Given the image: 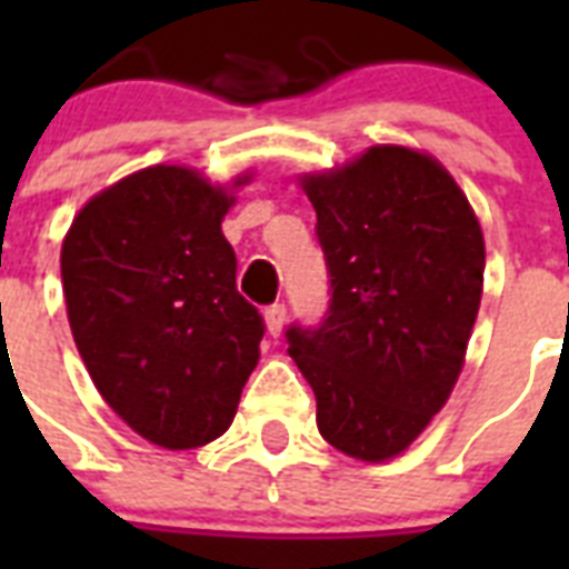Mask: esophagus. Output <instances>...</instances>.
I'll return each instance as SVG.
<instances>
[{"label":"esophagus","instance_id":"1","mask_svg":"<svg viewBox=\"0 0 569 569\" xmlns=\"http://www.w3.org/2000/svg\"><path fill=\"white\" fill-rule=\"evenodd\" d=\"M286 325V303H271L266 310V328L271 337H280Z\"/></svg>","mask_w":569,"mask_h":569}]
</instances>
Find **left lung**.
Masks as SVG:
<instances>
[{"instance_id":"1","label":"left lung","mask_w":569,"mask_h":569,"mask_svg":"<svg viewBox=\"0 0 569 569\" xmlns=\"http://www.w3.org/2000/svg\"><path fill=\"white\" fill-rule=\"evenodd\" d=\"M330 274L319 328L286 330L333 449L401 455L455 389L485 283V236L437 159L380 144L307 173Z\"/></svg>"}]
</instances>
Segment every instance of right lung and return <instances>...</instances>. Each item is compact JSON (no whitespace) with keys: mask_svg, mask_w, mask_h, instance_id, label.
<instances>
[{"mask_svg":"<svg viewBox=\"0 0 569 569\" xmlns=\"http://www.w3.org/2000/svg\"><path fill=\"white\" fill-rule=\"evenodd\" d=\"M230 206L197 171L156 164L88 200L61 244L67 319L93 387L162 449L221 437L257 369L266 325L236 289Z\"/></svg>","mask_w":569,"mask_h":569,"instance_id":"obj_1","label":"right lung"}]
</instances>
